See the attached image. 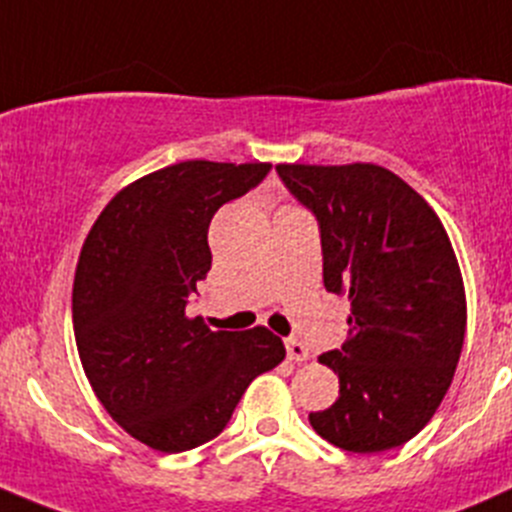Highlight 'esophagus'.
Segmentation results:
<instances>
[{
    "instance_id": "1",
    "label": "esophagus",
    "mask_w": 512,
    "mask_h": 512,
    "mask_svg": "<svg viewBox=\"0 0 512 512\" xmlns=\"http://www.w3.org/2000/svg\"><path fill=\"white\" fill-rule=\"evenodd\" d=\"M285 347H287V356L292 361H307L309 359V349L304 347L299 339H287Z\"/></svg>"
}]
</instances>
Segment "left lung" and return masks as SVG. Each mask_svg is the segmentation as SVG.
<instances>
[{"mask_svg":"<svg viewBox=\"0 0 512 512\" xmlns=\"http://www.w3.org/2000/svg\"><path fill=\"white\" fill-rule=\"evenodd\" d=\"M319 223L324 287L349 294V339L319 356L339 399L309 414L324 441L379 453L411 441L441 406L466 337L456 252L431 205L374 163L277 165Z\"/></svg>","mask_w":512,"mask_h":512,"instance_id":"left-lung-1","label":"left lung"}]
</instances>
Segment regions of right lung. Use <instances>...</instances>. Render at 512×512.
<instances>
[{
    "instance_id": "add662e5",
    "label": "right lung",
    "mask_w": 512,
    "mask_h": 512,
    "mask_svg": "<svg viewBox=\"0 0 512 512\" xmlns=\"http://www.w3.org/2000/svg\"><path fill=\"white\" fill-rule=\"evenodd\" d=\"M270 163L185 160L123 188L91 227L74 277V334L113 421L163 453L218 436L255 376L285 359L265 327L213 332L185 314L213 255L208 227Z\"/></svg>"
}]
</instances>
